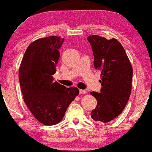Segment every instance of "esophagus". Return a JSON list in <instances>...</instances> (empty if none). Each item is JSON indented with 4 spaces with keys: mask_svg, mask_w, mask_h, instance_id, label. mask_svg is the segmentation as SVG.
<instances>
[{
    "mask_svg": "<svg viewBox=\"0 0 152 152\" xmlns=\"http://www.w3.org/2000/svg\"><path fill=\"white\" fill-rule=\"evenodd\" d=\"M80 94H86V91L85 90H82V89H81V90H80Z\"/></svg>",
    "mask_w": 152,
    "mask_h": 152,
    "instance_id": "esophagus-1",
    "label": "esophagus"
}]
</instances>
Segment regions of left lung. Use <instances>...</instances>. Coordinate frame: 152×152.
<instances>
[{"label": "left lung", "instance_id": "1", "mask_svg": "<svg viewBox=\"0 0 152 152\" xmlns=\"http://www.w3.org/2000/svg\"><path fill=\"white\" fill-rule=\"evenodd\" d=\"M94 56V66L101 70L100 93L91 92L97 99L91 111L95 121L106 123L123 111L132 92L133 68L124 48L115 39L98 35L88 37Z\"/></svg>", "mask_w": 152, "mask_h": 152}]
</instances>
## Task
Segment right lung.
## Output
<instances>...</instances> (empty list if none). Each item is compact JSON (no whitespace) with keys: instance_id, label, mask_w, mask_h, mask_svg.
I'll return each mask as SVG.
<instances>
[{"instance_id":"add662e5","label":"right lung","mask_w":152,"mask_h":152,"mask_svg":"<svg viewBox=\"0 0 152 152\" xmlns=\"http://www.w3.org/2000/svg\"><path fill=\"white\" fill-rule=\"evenodd\" d=\"M64 41L56 36L34 41L27 48L18 71L25 103L34 118L45 125L59 123L79 94L77 88H66L54 82L53 77Z\"/></svg>"}]
</instances>
